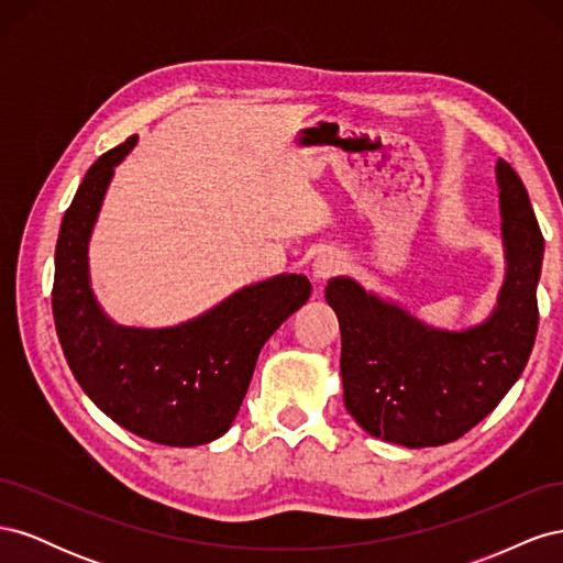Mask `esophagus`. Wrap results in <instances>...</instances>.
I'll return each instance as SVG.
<instances>
[{
	"label": "esophagus",
	"mask_w": 563,
	"mask_h": 563,
	"mask_svg": "<svg viewBox=\"0 0 563 563\" xmlns=\"http://www.w3.org/2000/svg\"><path fill=\"white\" fill-rule=\"evenodd\" d=\"M343 267H345L343 255H340L338 251H323V253L317 255L314 263H312V277L317 282H327L329 277L338 275V272Z\"/></svg>",
	"instance_id": "esophagus-1"
}]
</instances>
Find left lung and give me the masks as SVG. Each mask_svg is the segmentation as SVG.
I'll use <instances>...</instances> for the list:
<instances>
[{"instance_id": "1", "label": "left lung", "mask_w": 563, "mask_h": 563, "mask_svg": "<svg viewBox=\"0 0 563 563\" xmlns=\"http://www.w3.org/2000/svg\"><path fill=\"white\" fill-rule=\"evenodd\" d=\"M505 279L493 312L449 331L350 277H333L327 302L340 323V376L350 416L406 449L441 446L470 432L500 404L538 333L544 240L521 178L496 164Z\"/></svg>"}]
</instances>
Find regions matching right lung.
<instances>
[{"label": "right lung", "mask_w": 563, "mask_h": 563, "mask_svg": "<svg viewBox=\"0 0 563 563\" xmlns=\"http://www.w3.org/2000/svg\"><path fill=\"white\" fill-rule=\"evenodd\" d=\"M135 141L98 157L65 211L51 298L56 331L73 376L117 424L164 446L209 444L230 430L263 345L308 302L312 284L284 272L176 327L112 321L91 288L89 242L114 166Z\"/></svg>", "instance_id": "add662e5"}]
</instances>
